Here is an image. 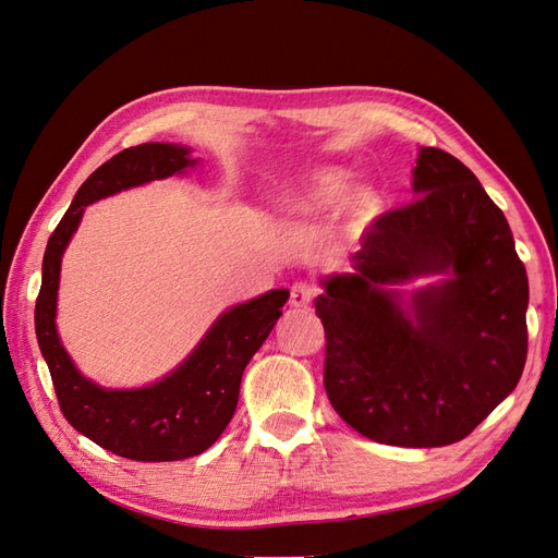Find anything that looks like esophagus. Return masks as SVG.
Instances as JSON below:
<instances>
[{"mask_svg": "<svg viewBox=\"0 0 558 558\" xmlns=\"http://www.w3.org/2000/svg\"><path fill=\"white\" fill-rule=\"evenodd\" d=\"M315 299V287L307 284V282H294L292 290H290V303L294 307H307Z\"/></svg>", "mask_w": 558, "mask_h": 558, "instance_id": "obj_1", "label": "esophagus"}]
</instances>
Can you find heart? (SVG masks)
<instances>
[{
    "mask_svg": "<svg viewBox=\"0 0 558 558\" xmlns=\"http://www.w3.org/2000/svg\"><path fill=\"white\" fill-rule=\"evenodd\" d=\"M349 177L342 168H317L284 197V211L292 218H313L331 211L349 190ZM381 211V197L373 185H359L344 199V222L349 232H363Z\"/></svg>",
    "mask_w": 558,
    "mask_h": 558,
    "instance_id": "b5f03b06",
    "label": "heart"
}]
</instances>
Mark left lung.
<instances>
[{
  "label": "left lung",
  "mask_w": 558,
  "mask_h": 558,
  "mask_svg": "<svg viewBox=\"0 0 558 558\" xmlns=\"http://www.w3.org/2000/svg\"><path fill=\"white\" fill-rule=\"evenodd\" d=\"M416 202L381 216L315 299L324 388L363 437L404 448L464 439L518 386L529 278L508 220L464 162L421 147ZM440 280L407 295L411 279Z\"/></svg>",
  "instance_id": "1"
}]
</instances>
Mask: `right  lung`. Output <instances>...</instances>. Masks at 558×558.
Segmentation results:
<instances>
[{
	"instance_id": "right-lung-1",
	"label": "right lung",
	"mask_w": 558,
	"mask_h": 558,
	"mask_svg": "<svg viewBox=\"0 0 558 558\" xmlns=\"http://www.w3.org/2000/svg\"><path fill=\"white\" fill-rule=\"evenodd\" d=\"M197 165L183 144L147 142L123 149L80 185L44 255L36 299V338L66 421L119 458L174 462L211 448L232 421L245 365L280 319L290 290H271L227 307L172 373L140 388H106L75 367L57 331L61 257L89 204Z\"/></svg>"
}]
</instances>
